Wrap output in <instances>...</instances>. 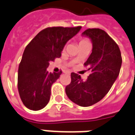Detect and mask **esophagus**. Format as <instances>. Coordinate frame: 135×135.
<instances>
[{
  "label": "esophagus",
  "instance_id": "34e87169",
  "mask_svg": "<svg viewBox=\"0 0 135 135\" xmlns=\"http://www.w3.org/2000/svg\"><path fill=\"white\" fill-rule=\"evenodd\" d=\"M66 73H68V74H70V71H68V72H66Z\"/></svg>",
  "mask_w": 135,
  "mask_h": 135
}]
</instances>
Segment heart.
Listing matches in <instances>:
<instances>
[{
  "label": "heart",
  "instance_id": "obj_1",
  "mask_svg": "<svg viewBox=\"0 0 135 135\" xmlns=\"http://www.w3.org/2000/svg\"><path fill=\"white\" fill-rule=\"evenodd\" d=\"M88 42V40H87V39H84H84H81V40H80L79 45L82 44V43H84V42Z\"/></svg>",
  "mask_w": 135,
  "mask_h": 135
}]
</instances>
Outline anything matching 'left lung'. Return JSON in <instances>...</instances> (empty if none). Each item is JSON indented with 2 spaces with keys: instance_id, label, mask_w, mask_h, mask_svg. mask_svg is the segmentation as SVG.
Listing matches in <instances>:
<instances>
[{
  "instance_id": "1",
  "label": "left lung",
  "mask_w": 135,
  "mask_h": 135,
  "mask_svg": "<svg viewBox=\"0 0 135 135\" xmlns=\"http://www.w3.org/2000/svg\"><path fill=\"white\" fill-rule=\"evenodd\" d=\"M93 42L90 56L84 67L91 70L86 81L81 76L71 73V82L65 87L70 101L81 107H90L104 97L111 89L120 73L122 64L118 45L105 31L88 28L83 32Z\"/></svg>"
}]
</instances>
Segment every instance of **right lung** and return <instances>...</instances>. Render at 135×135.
Here are the masks:
<instances>
[{"instance_id": "1", "label": "right lung", "mask_w": 135, "mask_h": 135, "mask_svg": "<svg viewBox=\"0 0 135 135\" xmlns=\"http://www.w3.org/2000/svg\"><path fill=\"white\" fill-rule=\"evenodd\" d=\"M81 28L48 27L27 45L18 68L17 87L21 101L28 109L37 111L48 104L51 85L62 74V70L48 73L49 62L61 56L66 42Z\"/></svg>"}]
</instances>
